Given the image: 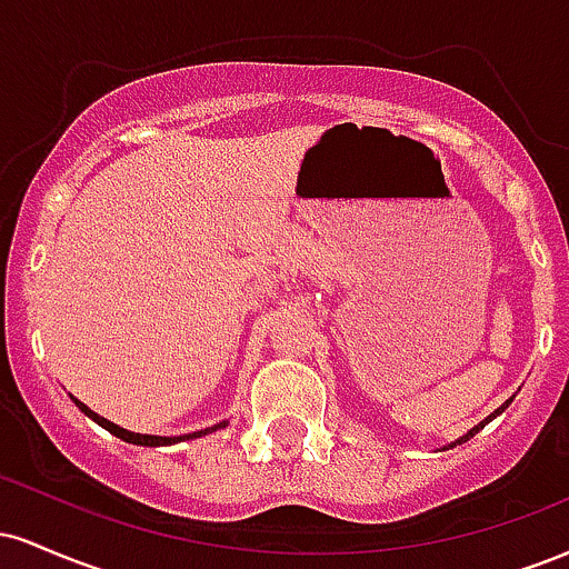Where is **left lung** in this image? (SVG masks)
<instances>
[{
	"mask_svg": "<svg viewBox=\"0 0 569 569\" xmlns=\"http://www.w3.org/2000/svg\"><path fill=\"white\" fill-rule=\"evenodd\" d=\"M508 403H511V401H506V403H502V407H500V409H498V411H495V415H489V417H487V420H485V422H481V426H476V428H473V430H471V433H466V436H462V439H460V441H457V443H462V441H468V439H471V436H473V433H479V428H485V426H487V422H489V420H495V417H498V415H500V411H502V409H506V407H508Z\"/></svg>",
	"mask_w": 569,
	"mask_h": 569,
	"instance_id": "left-lung-1",
	"label": "left lung"
}]
</instances>
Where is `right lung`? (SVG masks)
<instances>
[{
  "instance_id": "1",
  "label": "right lung",
  "mask_w": 569,
  "mask_h": 569,
  "mask_svg": "<svg viewBox=\"0 0 569 569\" xmlns=\"http://www.w3.org/2000/svg\"><path fill=\"white\" fill-rule=\"evenodd\" d=\"M74 403H77V407H80V409L84 411V415L90 417V420H96L98 426H101V428H107L109 433H114L117 439H122V441H128V443H141V447H166V443H176V441H181V439H200V436H206V433H213V430L224 428V422H219V426H213V428L198 430V433H189V436H173V439H168V436H143V433H130V430L120 428V426H114V422H109V420H103V417H98L96 411H90L88 407H84L82 401H77V398H74Z\"/></svg>"
}]
</instances>
